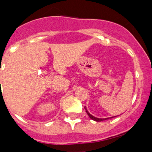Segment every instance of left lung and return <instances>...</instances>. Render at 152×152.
I'll return each instance as SVG.
<instances>
[{"mask_svg": "<svg viewBox=\"0 0 152 152\" xmlns=\"http://www.w3.org/2000/svg\"><path fill=\"white\" fill-rule=\"evenodd\" d=\"M85 110H86V113H87V114L88 115L89 117L90 118V119H92V120L95 121L101 122V121H105V120H107V119H110V118H113V117H110V118H96V117H95V116L92 115L90 114V113H89L88 110H87V107H85Z\"/></svg>", "mask_w": 152, "mask_h": 152, "instance_id": "obj_1", "label": "left lung"}]
</instances>
